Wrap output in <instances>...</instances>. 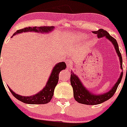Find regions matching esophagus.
Instances as JSON below:
<instances>
[{"label":"esophagus","mask_w":127,"mask_h":127,"mask_svg":"<svg viewBox=\"0 0 127 127\" xmlns=\"http://www.w3.org/2000/svg\"><path fill=\"white\" fill-rule=\"evenodd\" d=\"M67 68H70L71 67H72V62L70 61V60H69V61L67 62Z\"/></svg>","instance_id":"34e87169"}]
</instances>
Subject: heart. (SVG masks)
Listing matches in <instances>:
<instances>
[{"mask_svg": "<svg viewBox=\"0 0 127 127\" xmlns=\"http://www.w3.org/2000/svg\"><path fill=\"white\" fill-rule=\"evenodd\" d=\"M77 37H78V38H82V37H84V35L79 34V35H77Z\"/></svg>", "mask_w": 127, "mask_h": 127, "instance_id": "obj_1", "label": "heart"}]
</instances>
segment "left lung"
<instances>
[{
    "mask_svg": "<svg viewBox=\"0 0 127 127\" xmlns=\"http://www.w3.org/2000/svg\"><path fill=\"white\" fill-rule=\"evenodd\" d=\"M93 33L97 35L98 38H102V37H105L107 39L109 40L112 44L114 45L115 49L116 50V52L119 57V60L120 62V67L122 69V57L121 53L120 52L119 48V45L117 43V40L115 39L113 37L110 35L107 31H104L103 29H99L97 31H94ZM123 76V72H122L120 77L118 79L116 84L114 86L112 87L110 91L105 94H101V95H95V94L90 93L85 87L83 85L82 83L80 80L78 78V76L74 74L73 72L71 70L70 75V83L71 85L73 87V96L77 102L80 103L85 105H97L102 103L105 101L108 100V99L110 98L113 96L114 94L117 90V87L119 86V84L121 82L122 78Z\"/></svg>",
    "mask_w": 127,
    "mask_h": 127,
    "instance_id": "obj_1",
    "label": "left lung"
}]
</instances>
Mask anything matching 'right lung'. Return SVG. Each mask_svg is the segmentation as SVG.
<instances>
[{"mask_svg":"<svg viewBox=\"0 0 127 127\" xmlns=\"http://www.w3.org/2000/svg\"><path fill=\"white\" fill-rule=\"evenodd\" d=\"M54 29V27L53 26L33 27H26V28L18 30L16 32L14 33L13 36L17 34V33L25 32H32V31L35 32H39V33H47L49 32H51ZM66 67L67 66H66L65 63L64 62L57 64L53 68L52 72L51 75H50V77L48 80L45 87L38 94L34 95L29 96H22V95H19L15 94L9 87H8V89L10 90L12 94L17 99L25 103H28V104H45V103H47L50 102L51 99L52 98L53 95H54V90H55V87H56L58 81H59V73L62 70L65 69Z\"/></svg>","mask_w":127,"mask_h":127,"instance_id":"1","label":"right lung"}]
</instances>
